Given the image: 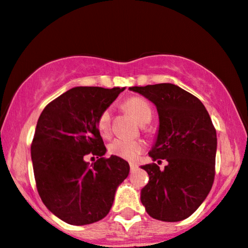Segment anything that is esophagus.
Returning a JSON list of instances; mask_svg holds the SVG:
<instances>
[{"label":"esophagus","instance_id":"esophagus-1","mask_svg":"<svg viewBox=\"0 0 248 248\" xmlns=\"http://www.w3.org/2000/svg\"><path fill=\"white\" fill-rule=\"evenodd\" d=\"M137 169V166L135 164H130V172H134Z\"/></svg>","mask_w":248,"mask_h":248}]
</instances>
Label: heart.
I'll return each mask as SVG.
<instances>
[{
    "instance_id": "b5f03b06",
    "label": "heart",
    "mask_w": 248,
    "mask_h": 248,
    "mask_svg": "<svg viewBox=\"0 0 248 248\" xmlns=\"http://www.w3.org/2000/svg\"><path fill=\"white\" fill-rule=\"evenodd\" d=\"M124 106H126L128 112L134 116V119L141 124H147L151 120L153 109H151L150 104L143 98H129L124 103ZM97 128L98 132L103 136L108 135L109 130H111V109L107 108L100 113L97 120ZM143 149H144V145H143L142 142L122 139V137L113 140L108 145L109 154L115 155V156L124 158L126 160H130V162L135 160L140 156Z\"/></svg>"
}]
</instances>
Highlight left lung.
Wrapping results in <instances>:
<instances>
[{
  "label": "left lung",
  "instance_id": "obj_1",
  "mask_svg": "<svg viewBox=\"0 0 248 248\" xmlns=\"http://www.w3.org/2000/svg\"><path fill=\"white\" fill-rule=\"evenodd\" d=\"M156 105L159 129L149 156L158 164L141 166L149 183L141 202L155 219L179 222L189 217L209 194L215 179L217 136L200 99L171 83L132 86Z\"/></svg>",
  "mask_w": 248,
  "mask_h": 248
}]
</instances>
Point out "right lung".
Here are the masks:
<instances>
[{"instance_id":"right-lung-1","label":"right lung","mask_w":248,"mask_h":248,"mask_svg":"<svg viewBox=\"0 0 248 248\" xmlns=\"http://www.w3.org/2000/svg\"><path fill=\"white\" fill-rule=\"evenodd\" d=\"M124 88L76 86L44 108L31 144L35 185L44 204L71 225L103 219L111 210L116 188L129 174V164L105 158L98 132L100 113ZM97 155L92 164L85 158Z\"/></svg>"}]
</instances>
